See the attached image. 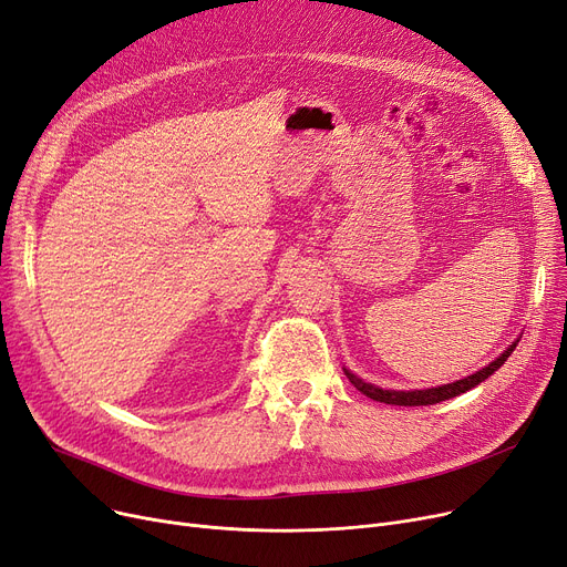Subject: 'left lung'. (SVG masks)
Returning <instances> with one entry per match:
<instances>
[{
  "label": "left lung",
  "mask_w": 567,
  "mask_h": 567,
  "mask_svg": "<svg viewBox=\"0 0 567 567\" xmlns=\"http://www.w3.org/2000/svg\"><path fill=\"white\" fill-rule=\"evenodd\" d=\"M517 348V341L512 343L503 355H498L489 367H484L480 371H475L473 375H468V379H462L456 383H447V385H441V388H429V390H413V392H394V390H381L375 388L371 383H364L362 379H358L355 373H350L348 369H343V373L348 375V381L353 383L362 394H367L369 399L373 401H381V403H394V406H431V403H441L445 399H452V396H460L464 392H468L471 388L480 385L482 381H487L489 375L494 371H498L505 360L512 355V350Z\"/></svg>",
  "instance_id": "1"
}]
</instances>
